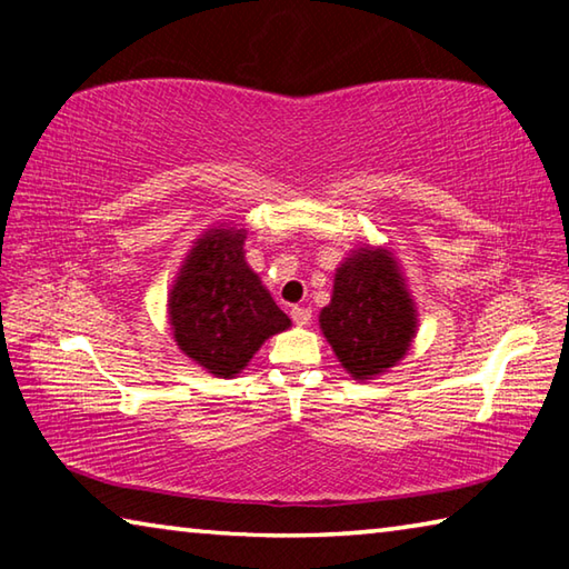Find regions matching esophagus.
Returning a JSON list of instances; mask_svg holds the SVG:
<instances>
[{
	"instance_id": "34e87169",
	"label": "esophagus",
	"mask_w": 569,
	"mask_h": 569,
	"mask_svg": "<svg viewBox=\"0 0 569 569\" xmlns=\"http://www.w3.org/2000/svg\"><path fill=\"white\" fill-rule=\"evenodd\" d=\"M291 319H293L296 326H308V323H311V308L293 306L291 308Z\"/></svg>"
}]
</instances>
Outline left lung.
<instances>
[{"instance_id": "1", "label": "left lung", "mask_w": 569, "mask_h": 569, "mask_svg": "<svg viewBox=\"0 0 569 569\" xmlns=\"http://www.w3.org/2000/svg\"><path fill=\"white\" fill-rule=\"evenodd\" d=\"M319 326L356 381L377 379L407 356L419 313L391 248L363 243L343 258Z\"/></svg>"}]
</instances>
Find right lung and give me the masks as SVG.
Instances as JSON below:
<instances>
[{
  "mask_svg": "<svg viewBox=\"0 0 569 569\" xmlns=\"http://www.w3.org/2000/svg\"><path fill=\"white\" fill-rule=\"evenodd\" d=\"M240 226L208 228L188 250L168 293V321L178 349L218 379H233L291 319L276 306L246 261Z\"/></svg>",
  "mask_w": 569,
  "mask_h": 569,
  "instance_id": "add662e5",
  "label": "right lung"
}]
</instances>
